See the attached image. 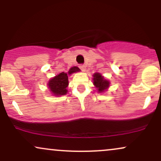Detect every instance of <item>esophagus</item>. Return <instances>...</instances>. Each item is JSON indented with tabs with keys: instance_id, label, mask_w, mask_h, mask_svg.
I'll use <instances>...</instances> for the list:
<instances>
[{
	"instance_id": "esophagus-1",
	"label": "esophagus",
	"mask_w": 161,
	"mask_h": 161,
	"mask_svg": "<svg viewBox=\"0 0 161 161\" xmlns=\"http://www.w3.org/2000/svg\"><path fill=\"white\" fill-rule=\"evenodd\" d=\"M79 68H80V69H82V71H85V70H86V66L82 65V64H81V65H79Z\"/></svg>"
}]
</instances>
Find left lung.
<instances>
[{"instance_id":"obj_1","label":"left lung","mask_w":161,"mask_h":161,"mask_svg":"<svg viewBox=\"0 0 161 161\" xmlns=\"http://www.w3.org/2000/svg\"><path fill=\"white\" fill-rule=\"evenodd\" d=\"M93 83L100 93L106 91L110 86V82L98 73L93 75Z\"/></svg>"}]
</instances>
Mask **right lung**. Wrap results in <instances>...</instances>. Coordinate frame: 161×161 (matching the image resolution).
Wrapping results in <instances>:
<instances>
[{
	"label": "right lung",
	"mask_w": 161,
	"mask_h": 161,
	"mask_svg": "<svg viewBox=\"0 0 161 161\" xmlns=\"http://www.w3.org/2000/svg\"><path fill=\"white\" fill-rule=\"evenodd\" d=\"M79 68L77 66H73L70 68L68 72V74L66 73H60L53 78L51 79L47 83V87L50 89V92L52 93L53 95L55 96H62L66 95L67 93V89L66 88L69 85V81H68V75L72 74V73H75V72H79Z\"/></svg>",
	"instance_id": "right-lung-1"
}]
</instances>
